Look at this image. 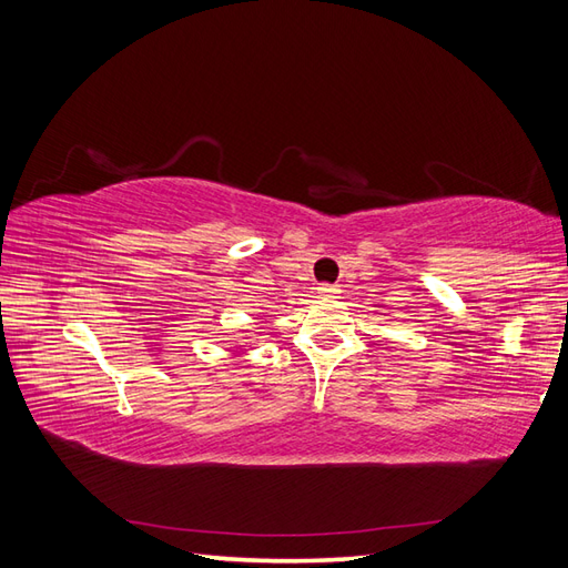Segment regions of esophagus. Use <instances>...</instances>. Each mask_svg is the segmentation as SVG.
Instances as JSON below:
<instances>
[{
  "mask_svg": "<svg viewBox=\"0 0 568 568\" xmlns=\"http://www.w3.org/2000/svg\"><path fill=\"white\" fill-rule=\"evenodd\" d=\"M338 286L336 284H320L317 286V294L322 296V298H336L338 296Z\"/></svg>",
  "mask_w": 568,
  "mask_h": 568,
  "instance_id": "esophagus-1",
  "label": "esophagus"
}]
</instances>
